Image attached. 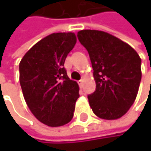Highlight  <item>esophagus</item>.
Masks as SVG:
<instances>
[{"instance_id": "obj_1", "label": "esophagus", "mask_w": 151, "mask_h": 151, "mask_svg": "<svg viewBox=\"0 0 151 151\" xmlns=\"http://www.w3.org/2000/svg\"><path fill=\"white\" fill-rule=\"evenodd\" d=\"M78 84L80 86H82V85H83V80H80L78 81Z\"/></svg>"}]
</instances>
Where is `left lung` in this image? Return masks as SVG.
Returning <instances> with one entry per match:
<instances>
[{
  "mask_svg": "<svg viewBox=\"0 0 151 151\" xmlns=\"http://www.w3.org/2000/svg\"><path fill=\"white\" fill-rule=\"evenodd\" d=\"M77 37L88 51L96 81V91L88 95L90 107L102 119L121 118L138 94L141 59L130 45L107 32L87 29Z\"/></svg>",
  "mask_w": 151,
  "mask_h": 151,
  "instance_id": "left-lung-1",
  "label": "left lung"
}]
</instances>
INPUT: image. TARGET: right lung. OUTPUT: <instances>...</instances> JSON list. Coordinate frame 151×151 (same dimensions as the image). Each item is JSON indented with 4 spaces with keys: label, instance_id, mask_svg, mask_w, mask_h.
<instances>
[{
    "label": "right lung",
    "instance_id": "1",
    "mask_svg": "<svg viewBox=\"0 0 151 151\" xmlns=\"http://www.w3.org/2000/svg\"><path fill=\"white\" fill-rule=\"evenodd\" d=\"M76 43L74 32L45 37L27 52L19 64L20 85L27 107L41 123L50 127L68 124L79 95L76 81L64 67Z\"/></svg>",
    "mask_w": 151,
    "mask_h": 151
}]
</instances>
